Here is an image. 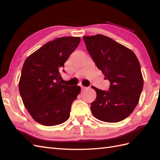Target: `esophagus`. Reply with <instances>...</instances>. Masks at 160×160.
Returning a JSON list of instances; mask_svg holds the SVG:
<instances>
[{
    "label": "esophagus",
    "mask_w": 160,
    "mask_h": 160,
    "mask_svg": "<svg viewBox=\"0 0 160 160\" xmlns=\"http://www.w3.org/2000/svg\"><path fill=\"white\" fill-rule=\"evenodd\" d=\"M81 90H84V89H86V88H85V86L81 85Z\"/></svg>",
    "instance_id": "1"
}]
</instances>
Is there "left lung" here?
I'll use <instances>...</instances> for the list:
<instances>
[{
	"instance_id": "8db88e82",
	"label": "left lung",
	"mask_w": 160,
	"mask_h": 160,
	"mask_svg": "<svg viewBox=\"0 0 160 160\" xmlns=\"http://www.w3.org/2000/svg\"><path fill=\"white\" fill-rule=\"evenodd\" d=\"M83 38L97 67L111 84L108 91L93 88L97 97L91 103V112L102 122H121L133 112L142 93L143 79L139 62L132 50L108 37Z\"/></svg>"
}]
</instances>
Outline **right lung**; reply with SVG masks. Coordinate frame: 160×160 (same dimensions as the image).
I'll use <instances>...</instances> for the list:
<instances>
[{
    "mask_svg": "<svg viewBox=\"0 0 160 160\" xmlns=\"http://www.w3.org/2000/svg\"><path fill=\"white\" fill-rule=\"evenodd\" d=\"M80 39L74 37L57 38L34 52L24 62L19 92L25 107L38 123L53 126L69 118L72 103L81 88L62 84L61 70Z\"/></svg>",
    "mask_w": 160,
    "mask_h": 160,
    "instance_id": "obj_1",
    "label": "right lung"
}]
</instances>
